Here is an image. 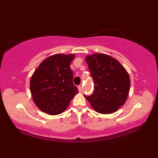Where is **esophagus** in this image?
Wrapping results in <instances>:
<instances>
[{
	"label": "esophagus",
	"mask_w": 158,
	"mask_h": 158,
	"mask_svg": "<svg viewBox=\"0 0 158 158\" xmlns=\"http://www.w3.org/2000/svg\"><path fill=\"white\" fill-rule=\"evenodd\" d=\"M77 88H78L79 92H81V91H82V86H81V85H78V86H77Z\"/></svg>",
	"instance_id": "1"
}]
</instances>
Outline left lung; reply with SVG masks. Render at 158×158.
I'll return each mask as SVG.
<instances>
[{
    "label": "left lung",
    "instance_id": "8db88e82",
    "mask_svg": "<svg viewBox=\"0 0 158 158\" xmlns=\"http://www.w3.org/2000/svg\"><path fill=\"white\" fill-rule=\"evenodd\" d=\"M85 61L94 81V91L91 96H84L98 113H114L128 97L129 73L117 60L106 54L87 55Z\"/></svg>",
    "mask_w": 158,
    "mask_h": 158
}]
</instances>
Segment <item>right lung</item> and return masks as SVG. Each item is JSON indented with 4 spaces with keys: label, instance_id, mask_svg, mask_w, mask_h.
<instances>
[{
    "label": "right lung",
    "instance_id": "add662e5",
    "mask_svg": "<svg viewBox=\"0 0 158 158\" xmlns=\"http://www.w3.org/2000/svg\"><path fill=\"white\" fill-rule=\"evenodd\" d=\"M74 54H56L41 62L31 75L30 90L34 103L44 113L57 115L63 112L78 93L73 85L70 64Z\"/></svg>",
    "mask_w": 158,
    "mask_h": 158
}]
</instances>
